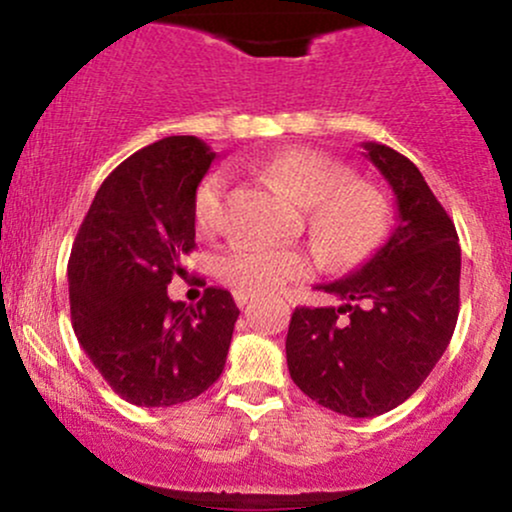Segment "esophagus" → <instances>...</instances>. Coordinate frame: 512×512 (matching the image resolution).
<instances>
[{"instance_id": "34e87169", "label": "esophagus", "mask_w": 512, "mask_h": 512, "mask_svg": "<svg viewBox=\"0 0 512 512\" xmlns=\"http://www.w3.org/2000/svg\"><path fill=\"white\" fill-rule=\"evenodd\" d=\"M233 298H236V303L240 305V308H245V305L255 301V296H252V293H243V291H236V293H233Z\"/></svg>"}]
</instances>
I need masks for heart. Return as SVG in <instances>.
Instances as JSON below:
<instances>
[{
    "label": "heart",
    "mask_w": 512,
    "mask_h": 512,
    "mask_svg": "<svg viewBox=\"0 0 512 512\" xmlns=\"http://www.w3.org/2000/svg\"><path fill=\"white\" fill-rule=\"evenodd\" d=\"M264 173L308 207V223L337 264H356L380 245L387 233V204L375 187L346 180L349 173L332 156L315 149H291L274 156ZM226 173L214 170L199 182L195 223L202 233L221 226ZM317 260L301 248H267L255 243L231 245L216 260L219 279L231 289L252 293L279 291L289 281L315 272Z\"/></svg>",
    "instance_id": "obj_1"
}]
</instances>
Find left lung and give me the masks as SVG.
<instances>
[{"instance_id": "1", "label": "left lung", "mask_w": 512, "mask_h": 512, "mask_svg": "<svg viewBox=\"0 0 512 512\" xmlns=\"http://www.w3.org/2000/svg\"><path fill=\"white\" fill-rule=\"evenodd\" d=\"M392 187L390 238L361 267L320 289L339 308H296L286 363L301 390L351 416L385 414L419 390L448 349L460 313V238L421 170L385 144L363 142Z\"/></svg>"}]
</instances>
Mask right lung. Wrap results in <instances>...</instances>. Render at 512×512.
<instances>
[{
	"label": "right lung",
	"mask_w": 512,
	"mask_h": 512,
	"mask_svg": "<svg viewBox=\"0 0 512 512\" xmlns=\"http://www.w3.org/2000/svg\"><path fill=\"white\" fill-rule=\"evenodd\" d=\"M216 154L166 137L120 163L96 192L69 257L76 339L108 385L137 407H173L219 380L238 313L226 289L170 301L195 248V195Z\"/></svg>",
	"instance_id": "1"
}]
</instances>
